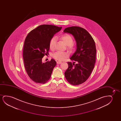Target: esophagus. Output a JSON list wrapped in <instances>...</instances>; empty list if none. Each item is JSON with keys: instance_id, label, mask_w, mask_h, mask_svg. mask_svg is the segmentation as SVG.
Masks as SVG:
<instances>
[{"instance_id": "1", "label": "esophagus", "mask_w": 121, "mask_h": 121, "mask_svg": "<svg viewBox=\"0 0 121 121\" xmlns=\"http://www.w3.org/2000/svg\"><path fill=\"white\" fill-rule=\"evenodd\" d=\"M61 63H62V62H61V61H57L56 62L57 64H58V65H59V64H61Z\"/></svg>"}]
</instances>
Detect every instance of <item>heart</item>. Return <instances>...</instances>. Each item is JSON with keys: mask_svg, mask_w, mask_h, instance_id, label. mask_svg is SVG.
<instances>
[{"mask_svg": "<svg viewBox=\"0 0 121 121\" xmlns=\"http://www.w3.org/2000/svg\"><path fill=\"white\" fill-rule=\"evenodd\" d=\"M60 38L65 44L67 45V49L70 51H72L74 49V45L73 44L72 37L68 34H65L61 35ZM56 42V38L53 37L50 40L49 47L50 49H53L55 48V45ZM69 54L66 52H57L53 55V57L55 60L59 61H63L68 56Z\"/></svg>", "mask_w": 121, "mask_h": 121, "instance_id": "heart-1", "label": "heart"}]
</instances>
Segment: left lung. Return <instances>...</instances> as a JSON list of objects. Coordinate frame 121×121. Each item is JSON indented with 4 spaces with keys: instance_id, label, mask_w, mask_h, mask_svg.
<instances>
[{
    "instance_id": "8db88e82",
    "label": "left lung",
    "mask_w": 121,
    "mask_h": 121,
    "mask_svg": "<svg viewBox=\"0 0 121 121\" xmlns=\"http://www.w3.org/2000/svg\"><path fill=\"white\" fill-rule=\"evenodd\" d=\"M64 32L73 35L77 48L70 59L75 62H68V68L65 72L68 82L74 86L84 83L88 79L94 68L96 60L95 44L92 37L86 29L78 26L65 28Z\"/></svg>"
}]
</instances>
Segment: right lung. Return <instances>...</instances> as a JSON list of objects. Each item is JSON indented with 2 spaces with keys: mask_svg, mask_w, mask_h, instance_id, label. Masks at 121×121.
<instances>
[{
  "mask_svg": "<svg viewBox=\"0 0 121 121\" xmlns=\"http://www.w3.org/2000/svg\"><path fill=\"white\" fill-rule=\"evenodd\" d=\"M62 27L42 25L32 30L25 39L23 58L25 69L30 78L35 83L44 84L50 79L56 62H42V58L50 50V40Z\"/></svg>",
  "mask_w": 121,
  "mask_h": 121,
  "instance_id": "right-lung-1",
  "label": "right lung"
}]
</instances>
